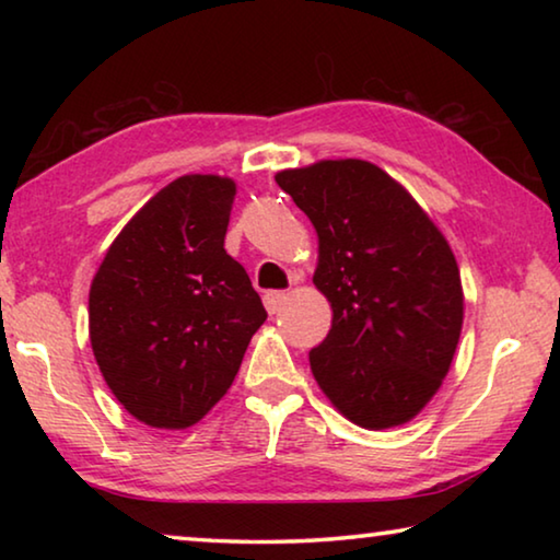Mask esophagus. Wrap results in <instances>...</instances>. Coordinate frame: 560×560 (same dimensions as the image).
<instances>
[{
	"label": "esophagus",
	"instance_id": "obj_1",
	"mask_svg": "<svg viewBox=\"0 0 560 560\" xmlns=\"http://www.w3.org/2000/svg\"><path fill=\"white\" fill-rule=\"evenodd\" d=\"M287 299L289 296L283 291H267L264 293V306H267V311L273 316V314H279L283 303H287Z\"/></svg>",
	"mask_w": 560,
	"mask_h": 560
}]
</instances>
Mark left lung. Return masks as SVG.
<instances>
[{"mask_svg":"<svg viewBox=\"0 0 560 560\" xmlns=\"http://www.w3.org/2000/svg\"><path fill=\"white\" fill-rule=\"evenodd\" d=\"M277 183L318 234L316 289L334 308L311 373L365 430L410 422L450 373L464 320L457 259L430 214L368 160H318Z\"/></svg>","mask_w":560,"mask_h":560,"instance_id":"obj_1","label":"left lung"}]
</instances>
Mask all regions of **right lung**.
Segmentation results:
<instances>
[{
	"mask_svg": "<svg viewBox=\"0 0 560 560\" xmlns=\"http://www.w3.org/2000/svg\"><path fill=\"white\" fill-rule=\"evenodd\" d=\"M236 185L183 175L132 214L89 293L103 381L136 420L185 430L222 400L267 320L259 293L224 252Z\"/></svg>",
	"mask_w": 560,
	"mask_h": 560,
	"instance_id": "add662e5",
	"label": "right lung"
}]
</instances>
